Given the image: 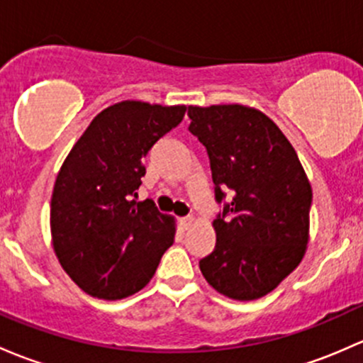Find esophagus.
I'll use <instances>...</instances> for the list:
<instances>
[{"mask_svg":"<svg viewBox=\"0 0 363 363\" xmlns=\"http://www.w3.org/2000/svg\"><path fill=\"white\" fill-rule=\"evenodd\" d=\"M194 223H196V219H194L193 216H186V217H182V219H181V226H182V230H189V228H191Z\"/></svg>","mask_w":363,"mask_h":363,"instance_id":"obj_1","label":"esophagus"}]
</instances>
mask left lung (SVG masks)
Masks as SVG:
<instances>
[{
	"label": "left lung",
	"instance_id": "obj_1",
	"mask_svg": "<svg viewBox=\"0 0 363 363\" xmlns=\"http://www.w3.org/2000/svg\"><path fill=\"white\" fill-rule=\"evenodd\" d=\"M189 132L211 160L216 200L230 203L213 220L217 242L200 261L223 296H266L299 266L310 238L311 186L297 152L259 109L240 104L189 106Z\"/></svg>",
	"mask_w": 363,
	"mask_h": 363
}]
</instances>
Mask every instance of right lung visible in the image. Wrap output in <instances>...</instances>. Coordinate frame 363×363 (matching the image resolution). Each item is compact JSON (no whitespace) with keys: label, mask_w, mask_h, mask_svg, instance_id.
I'll use <instances>...</instances> for the list:
<instances>
[{"label":"right lung","mask_w":363,"mask_h":363,"mask_svg":"<svg viewBox=\"0 0 363 363\" xmlns=\"http://www.w3.org/2000/svg\"><path fill=\"white\" fill-rule=\"evenodd\" d=\"M186 106L123 101L91 120L64 160L50 203L53 250L82 291L106 301L146 287L174 243V217L135 201L144 156Z\"/></svg>","instance_id":"right-lung-1"}]
</instances>
